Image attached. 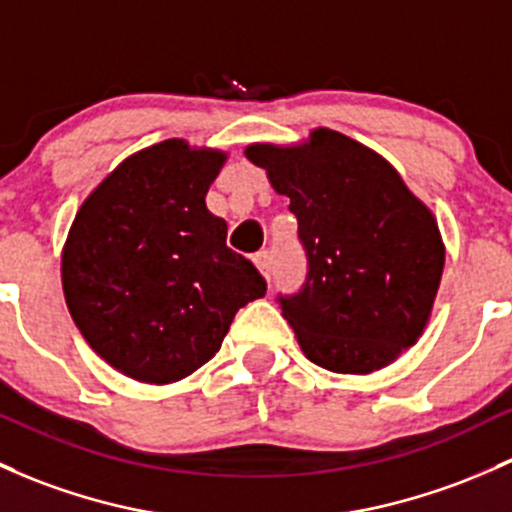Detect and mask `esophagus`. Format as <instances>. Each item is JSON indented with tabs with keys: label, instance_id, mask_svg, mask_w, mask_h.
<instances>
[{
	"label": "esophagus",
	"instance_id": "1",
	"mask_svg": "<svg viewBox=\"0 0 512 512\" xmlns=\"http://www.w3.org/2000/svg\"><path fill=\"white\" fill-rule=\"evenodd\" d=\"M254 263L258 266V271H261L263 276L271 280V273H273V256H271V251H258V254L254 256Z\"/></svg>",
	"mask_w": 512,
	"mask_h": 512
}]
</instances>
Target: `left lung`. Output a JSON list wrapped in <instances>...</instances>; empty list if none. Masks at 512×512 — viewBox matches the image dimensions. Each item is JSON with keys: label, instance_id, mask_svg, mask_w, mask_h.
<instances>
[{"label": "left lung", "instance_id": "1", "mask_svg": "<svg viewBox=\"0 0 512 512\" xmlns=\"http://www.w3.org/2000/svg\"><path fill=\"white\" fill-rule=\"evenodd\" d=\"M246 158L290 197L307 276L278 295L283 317L312 364L371 373L417 342L444 268L432 212L371 148L332 129L280 148L254 144Z\"/></svg>", "mask_w": 512, "mask_h": 512}]
</instances>
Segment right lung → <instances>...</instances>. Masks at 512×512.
Returning a JSON list of instances; mask_svg holds the SVG:
<instances>
[{"label": "right lung", "mask_w": 512, "mask_h": 512, "mask_svg": "<svg viewBox=\"0 0 512 512\" xmlns=\"http://www.w3.org/2000/svg\"><path fill=\"white\" fill-rule=\"evenodd\" d=\"M224 153L168 139L119 163L82 202L63 249L68 310L107 364L173 383L212 359L246 302L266 295L227 246L205 195Z\"/></svg>", "instance_id": "right-lung-1"}]
</instances>
